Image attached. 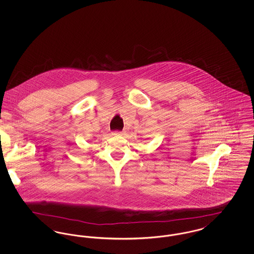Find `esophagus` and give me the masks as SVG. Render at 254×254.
Returning a JSON list of instances; mask_svg holds the SVG:
<instances>
[{
    "mask_svg": "<svg viewBox=\"0 0 254 254\" xmlns=\"http://www.w3.org/2000/svg\"><path fill=\"white\" fill-rule=\"evenodd\" d=\"M124 131H114L113 135H123Z\"/></svg>",
    "mask_w": 254,
    "mask_h": 254,
    "instance_id": "34e87169",
    "label": "esophagus"
}]
</instances>
